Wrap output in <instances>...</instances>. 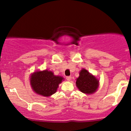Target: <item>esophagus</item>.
<instances>
[{"instance_id":"obj_1","label":"esophagus","mask_w":131,"mask_h":131,"mask_svg":"<svg viewBox=\"0 0 131 131\" xmlns=\"http://www.w3.org/2000/svg\"><path fill=\"white\" fill-rule=\"evenodd\" d=\"M66 79H67V81H70L71 80L72 78H71V76H67V78H66Z\"/></svg>"}]
</instances>
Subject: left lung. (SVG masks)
<instances>
[{
  "instance_id": "1",
  "label": "left lung",
  "mask_w": 131,
  "mask_h": 131,
  "mask_svg": "<svg viewBox=\"0 0 131 131\" xmlns=\"http://www.w3.org/2000/svg\"><path fill=\"white\" fill-rule=\"evenodd\" d=\"M76 85L81 92L85 94H93L98 89L99 80L88 70L82 68L76 81Z\"/></svg>"
}]
</instances>
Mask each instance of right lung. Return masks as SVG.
I'll return each instance as SVG.
<instances>
[{
    "instance_id": "1",
    "label": "right lung",
    "mask_w": 131,
    "mask_h": 131,
    "mask_svg": "<svg viewBox=\"0 0 131 131\" xmlns=\"http://www.w3.org/2000/svg\"><path fill=\"white\" fill-rule=\"evenodd\" d=\"M63 81L64 78L62 76H56L53 72L48 70L34 71L29 78L32 91L37 94L47 97L56 92Z\"/></svg>"
}]
</instances>
